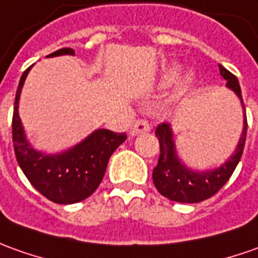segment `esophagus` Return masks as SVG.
Returning <instances> with one entry per match:
<instances>
[{
    "mask_svg": "<svg viewBox=\"0 0 258 258\" xmlns=\"http://www.w3.org/2000/svg\"><path fill=\"white\" fill-rule=\"evenodd\" d=\"M150 130H151V127H150V124H148L147 120H137V121L131 125L130 134H131V136H138V134L148 133Z\"/></svg>",
    "mask_w": 258,
    "mask_h": 258,
    "instance_id": "1",
    "label": "esophagus"
}]
</instances>
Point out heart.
<instances>
[{
	"mask_svg": "<svg viewBox=\"0 0 258 258\" xmlns=\"http://www.w3.org/2000/svg\"><path fill=\"white\" fill-rule=\"evenodd\" d=\"M180 75V68L179 66H169V68H166L165 72L162 73V78H161V82H159V86L161 87H169V86H172L178 78H179ZM194 83H195V76L192 75V73H188L183 80H182V83L178 87V93L179 94H188L190 90H192V87H194Z\"/></svg>",
	"mask_w": 258,
	"mask_h": 258,
	"instance_id": "b5f03b06",
	"label": "heart"
}]
</instances>
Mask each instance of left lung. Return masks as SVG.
<instances>
[{"label":"left lung","instance_id":"8db88e82","mask_svg":"<svg viewBox=\"0 0 258 258\" xmlns=\"http://www.w3.org/2000/svg\"><path fill=\"white\" fill-rule=\"evenodd\" d=\"M219 70L222 78L225 79L226 86L232 89L240 99L243 107V133L240 137L239 144L236 147V151L233 152L225 164L209 169V171H194L185 164L180 162L176 154V147L173 141L172 128L168 122L159 124L155 130V136L159 141V159L157 166L152 172V180L155 188L162 196H165L171 201L180 203H198L205 199H209L210 196L217 194L220 188L225 185L234 172L236 166L239 164L241 154L244 150L247 134V118L246 107L241 97V90L237 78L225 69L222 64H219Z\"/></svg>","mask_w":258,"mask_h":258}]
</instances>
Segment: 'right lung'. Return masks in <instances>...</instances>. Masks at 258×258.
Instances as JSON below:
<instances>
[{"label":"right lung","mask_w":258,"mask_h":258,"mask_svg":"<svg viewBox=\"0 0 258 258\" xmlns=\"http://www.w3.org/2000/svg\"><path fill=\"white\" fill-rule=\"evenodd\" d=\"M75 55V50L63 48L48 55ZM32 66L22 73L15 94L12 115V143L15 157L22 172L33 188L45 198L59 205H70L85 201L99 188L111 154L125 141V133H113L99 128L82 143L60 154L36 151L28 143L22 121L19 118V96L25 79Z\"/></svg>","instance_id":"add662e5"}]
</instances>
